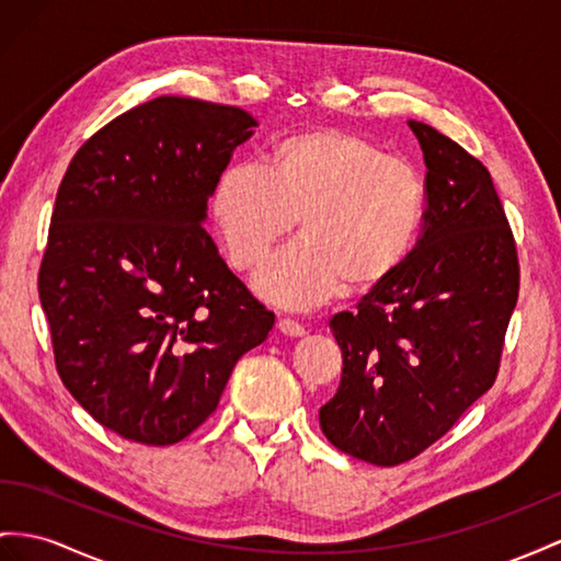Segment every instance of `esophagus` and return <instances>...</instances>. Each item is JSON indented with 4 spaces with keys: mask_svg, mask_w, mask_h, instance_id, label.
Returning <instances> with one entry per match:
<instances>
[{
    "mask_svg": "<svg viewBox=\"0 0 561 561\" xmlns=\"http://www.w3.org/2000/svg\"><path fill=\"white\" fill-rule=\"evenodd\" d=\"M277 327H279V332L286 334V336H304V334H306V327L298 324V322L291 320V318H282V320L277 322Z\"/></svg>",
    "mask_w": 561,
    "mask_h": 561,
    "instance_id": "esophagus-1",
    "label": "esophagus"
}]
</instances>
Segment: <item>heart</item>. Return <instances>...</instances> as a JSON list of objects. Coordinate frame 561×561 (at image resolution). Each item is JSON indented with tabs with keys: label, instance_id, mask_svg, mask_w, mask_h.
<instances>
[{
	"label": "heart",
	"instance_id": "1",
	"mask_svg": "<svg viewBox=\"0 0 561 561\" xmlns=\"http://www.w3.org/2000/svg\"><path fill=\"white\" fill-rule=\"evenodd\" d=\"M426 208L422 175L357 133L318 127L279 139L267 172L227 165L210 215L237 270L263 263L291 232L304 239L261 267L255 289L286 308H310L343 284L365 291L408 261Z\"/></svg>",
	"mask_w": 561,
	"mask_h": 561
}]
</instances>
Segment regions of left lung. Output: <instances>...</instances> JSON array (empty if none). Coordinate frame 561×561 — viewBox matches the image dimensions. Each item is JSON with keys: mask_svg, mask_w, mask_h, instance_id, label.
<instances>
[{"mask_svg": "<svg viewBox=\"0 0 561 561\" xmlns=\"http://www.w3.org/2000/svg\"><path fill=\"white\" fill-rule=\"evenodd\" d=\"M426 163L422 237L355 312L329 322L341 383L320 426L341 453L396 467L424 453L491 389L519 298V257L491 172L410 121Z\"/></svg>", "mask_w": 561, "mask_h": 561, "instance_id": "8db88e82", "label": "left lung"}]
</instances>
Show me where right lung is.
Returning a JSON list of instances; mask_svg holds the SVG:
<instances>
[{
	"label": "right lung",
	"mask_w": 561,
	"mask_h": 561,
	"mask_svg": "<svg viewBox=\"0 0 561 561\" xmlns=\"http://www.w3.org/2000/svg\"><path fill=\"white\" fill-rule=\"evenodd\" d=\"M255 125L237 106L158 96L94 133L61 180L37 277L56 369L127 440L190 436L275 324L204 227Z\"/></svg>",
	"instance_id": "obj_1"
}]
</instances>
